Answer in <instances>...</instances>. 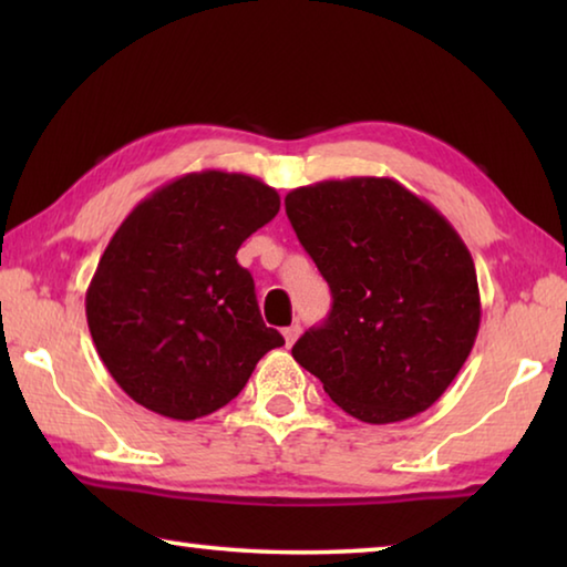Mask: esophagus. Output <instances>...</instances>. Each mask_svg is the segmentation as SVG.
<instances>
[{
    "mask_svg": "<svg viewBox=\"0 0 567 567\" xmlns=\"http://www.w3.org/2000/svg\"><path fill=\"white\" fill-rule=\"evenodd\" d=\"M300 330H302V328H300V324H297V322H295V324H290V328H285V330H282V338H285V344H287V348H292L295 340L300 338Z\"/></svg>",
    "mask_w": 567,
    "mask_h": 567,
    "instance_id": "esophagus-1",
    "label": "esophagus"
}]
</instances>
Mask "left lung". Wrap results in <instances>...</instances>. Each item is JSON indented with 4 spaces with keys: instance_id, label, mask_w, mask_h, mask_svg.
I'll use <instances>...</instances> for the list:
<instances>
[{
    "instance_id": "obj_1",
    "label": "left lung",
    "mask_w": 567,
    "mask_h": 567,
    "mask_svg": "<svg viewBox=\"0 0 567 567\" xmlns=\"http://www.w3.org/2000/svg\"><path fill=\"white\" fill-rule=\"evenodd\" d=\"M285 209L332 292L328 320L292 358L362 422L425 412L480 330L475 262L455 227L390 177L297 187Z\"/></svg>"
}]
</instances>
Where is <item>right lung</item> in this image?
I'll return each instance as SVG.
<instances>
[{
  "mask_svg": "<svg viewBox=\"0 0 567 567\" xmlns=\"http://www.w3.org/2000/svg\"><path fill=\"white\" fill-rule=\"evenodd\" d=\"M277 213L280 195L262 179L203 169L152 192L112 235L84 307L104 368L134 402L205 417L285 344L235 257Z\"/></svg>",
  "mask_w": 567,
  "mask_h": 567,
  "instance_id": "1",
  "label": "right lung"
}]
</instances>
